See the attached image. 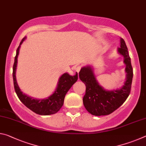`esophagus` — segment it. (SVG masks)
Listing matches in <instances>:
<instances>
[{"label":"esophagus","mask_w":146,"mask_h":146,"mask_svg":"<svg viewBox=\"0 0 146 146\" xmlns=\"http://www.w3.org/2000/svg\"><path fill=\"white\" fill-rule=\"evenodd\" d=\"M81 68H82V66H78L77 67L75 68V71H76V72L78 73L79 71H80V70H81Z\"/></svg>","instance_id":"esophagus-1"}]
</instances>
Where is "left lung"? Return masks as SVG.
Listing matches in <instances>:
<instances>
[{
	"mask_svg": "<svg viewBox=\"0 0 146 146\" xmlns=\"http://www.w3.org/2000/svg\"><path fill=\"white\" fill-rule=\"evenodd\" d=\"M118 51L124 57L127 73L126 81L120 90H104L96 80L93 70L90 67L82 68L79 72V78L86 85L84 106L91 115L102 116L111 114L122 106L129 95L133 72L128 49L123 38L120 39V48H118Z\"/></svg>",
	"mask_w": 146,
	"mask_h": 146,
	"instance_id": "left-lung-1",
	"label": "left lung"
}]
</instances>
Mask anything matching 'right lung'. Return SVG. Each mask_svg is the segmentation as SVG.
<instances>
[{
	"mask_svg": "<svg viewBox=\"0 0 146 146\" xmlns=\"http://www.w3.org/2000/svg\"><path fill=\"white\" fill-rule=\"evenodd\" d=\"M25 37L23 38L20 43V46L17 49L16 56L13 66V78L14 88L17 97L19 100L25 105L27 108L31 110L32 111L40 115H49L55 114L58 112L63 106L65 96L69 90L71 88L74 83L78 80V74L75 75L70 76L68 73H64L59 78L58 86L52 95L46 99L37 100L34 99L24 95L20 90L17 83L15 71L17 64V57L19 53V48L21 44L25 40Z\"/></svg>",
	"mask_w": 146,
	"mask_h": 146,
	"instance_id": "obj_1",
	"label": "right lung"
}]
</instances>
